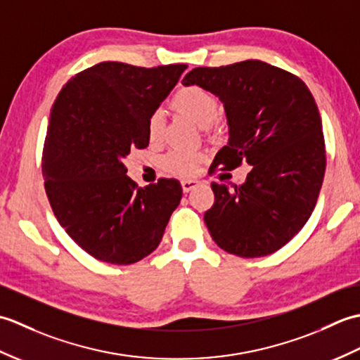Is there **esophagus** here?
<instances>
[{
  "label": "esophagus",
  "mask_w": 360,
  "mask_h": 360,
  "mask_svg": "<svg viewBox=\"0 0 360 360\" xmlns=\"http://www.w3.org/2000/svg\"><path fill=\"white\" fill-rule=\"evenodd\" d=\"M181 186H182V192L188 193L190 190H193V188H196L198 186H200V181H196V179H182L181 181Z\"/></svg>",
  "instance_id": "obj_1"
}]
</instances>
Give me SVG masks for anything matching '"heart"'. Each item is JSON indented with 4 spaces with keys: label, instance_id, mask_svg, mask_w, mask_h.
<instances>
[{
    "label": "heart",
    "instance_id": "1",
    "mask_svg": "<svg viewBox=\"0 0 360 360\" xmlns=\"http://www.w3.org/2000/svg\"><path fill=\"white\" fill-rule=\"evenodd\" d=\"M173 106L190 119H193L202 128L210 127L217 120L219 114V101L212 91L198 85H188L181 88L174 94ZM164 114L160 110L153 111L147 120V134L151 142L162 139L164 134ZM204 155L201 151H186L173 150L164 156L162 167L167 172L174 174L188 176L198 170V165L202 160Z\"/></svg>",
    "mask_w": 360,
    "mask_h": 360
}]
</instances>
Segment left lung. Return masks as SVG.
<instances>
[{
    "mask_svg": "<svg viewBox=\"0 0 360 360\" xmlns=\"http://www.w3.org/2000/svg\"><path fill=\"white\" fill-rule=\"evenodd\" d=\"M182 85L212 91L224 105L229 141L210 173L252 167L235 190L212 182L204 221L221 249L243 258L274 254L307 224L325 176L322 119L308 86L259 60L195 68Z\"/></svg>",
    "mask_w": 360,
    "mask_h": 360,
    "instance_id": "left-lung-1",
    "label": "left lung"
}]
</instances>
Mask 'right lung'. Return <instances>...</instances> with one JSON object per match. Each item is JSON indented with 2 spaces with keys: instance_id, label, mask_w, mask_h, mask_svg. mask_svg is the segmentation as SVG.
Masks as SVG:
<instances>
[{
  "instance_id": "add662e5",
  "label": "right lung",
  "mask_w": 360,
  "mask_h": 360,
  "mask_svg": "<svg viewBox=\"0 0 360 360\" xmlns=\"http://www.w3.org/2000/svg\"><path fill=\"white\" fill-rule=\"evenodd\" d=\"M187 65L102 62L75 74L49 114L43 178L53 215L89 255L133 264L155 250L182 198L176 179L137 187L129 151L148 147L147 120Z\"/></svg>"
}]
</instances>
